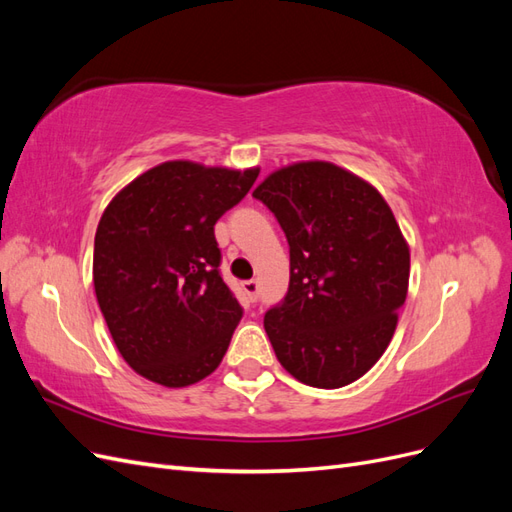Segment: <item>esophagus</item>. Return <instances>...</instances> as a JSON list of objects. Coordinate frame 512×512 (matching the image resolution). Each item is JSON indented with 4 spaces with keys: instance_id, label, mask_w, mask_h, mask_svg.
<instances>
[{
    "instance_id": "obj_1",
    "label": "esophagus",
    "mask_w": 512,
    "mask_h": 512,
    "mask_svg": "<svg viewBox=\"0 0 512 512\" xmlns=\"http://www.w3.org/2000/svg\"><path fill=\"white\" fill-rule=\"evenodd\" d=\"M243 292H245L247 299H250L252 303H256L258 301V282L256 280L243 282Z\"/></svg>"
}]
</instances>
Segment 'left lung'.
<instances>
[{
    "label": "left lung",
    "mask_w": 512,
    "mask_h": 512,
    "mask_svg": "<svg viewBox=\"0 0 512 512\" xmlns=\"http://www.w3.org/2000/svg\"><path fill=\"white\" fill-rule=\"evenodd\" d=\"M252 196L290 247L288 292L265 314L277 361L316 389L359 380L389 346L408 294L410 252L391 207L329 162L286 166Z\"/></svg>",
    "instance_id": "1"
}]
</instances>
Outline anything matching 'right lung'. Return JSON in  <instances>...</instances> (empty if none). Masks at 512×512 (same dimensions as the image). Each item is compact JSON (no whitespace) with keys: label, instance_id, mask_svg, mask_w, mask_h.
I'll return each instance as SVG.
<instances>
[{"label":"right lung","instance_id":"1","mask_svg":"<svg viewBox=\"0 0 512 512\" xmlns=\"http://www.w3.org/2000/svg\"><path fill=\"white\" fill-rule=\"evenodd\" d=\"M258 168L164 162L106 207L94 243V288L126 363L170 389L207 378L243 307L220 273L213 226L239 205Z\"/></svg>","mask_w":512,"mask_h":512}]
</instances>
